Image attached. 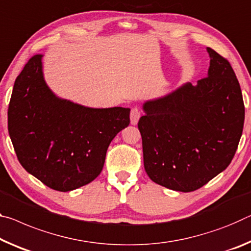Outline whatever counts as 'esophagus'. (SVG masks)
Masks as SVG:
<instances>
[{"label": "esophagus", "mask_w": 251, "mask_h": 251, "mask_svg": "<svg viewBox=\"0 0 251 251\" xmlns=\"http://www.w3.org/2000/svg\"><path fill=\"white\" fill-rule=\"evenodd\" d=\"M140 117H141L140 108H138V107H133L132 110H130V124L136 125Z\"/></svg>", "instance_id": "obj_1"}]
</instances>
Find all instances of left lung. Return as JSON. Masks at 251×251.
Here are the masks:
<instances>
[{
	"instance_id": "8db88e82",
	"label": "left lung",
	"mask_w": 251,
	"mask_h": 251,
	"mask_svg": "<svg viewBox=\"0 0 251 251\" xmlns=\"http://www.w3.org/2000/svg\"><path fill=\"white\" fill-rule=\"evenodd\" d=\"M208 77L146 101L138 121L144 168L165 188L192 192L228 168L239 144L245 105L230 62L208 48Z\"/></svg>"
}]
</instances>
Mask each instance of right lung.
<instances>
[{
	"instance_id": "add662e5",
	"label": "right lung",
	"mask_w": 251,
	"mask_h": 251,
	"mask_svg": "<svg viewBox=\"0 0 251 251\" xmlns=\"http://www.w3.org/2000/svg\"><path fill=\"white\" fill-rule=\"evenodd\" d=\"M42 54L15 79L7 127L18 160L50 189L68 192L94 181L113 138L129 125V108H89L54 96L43 79Z\"/></svg>"
}]
</instances>
